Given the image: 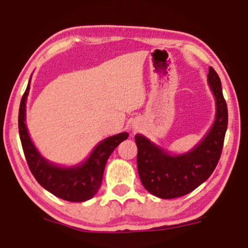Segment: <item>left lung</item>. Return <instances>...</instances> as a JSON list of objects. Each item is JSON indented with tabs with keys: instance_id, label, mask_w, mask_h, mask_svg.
Instances as JSON below:
<instances>
[{
	"instance_id": "8db88e82",
	"label": "left lung",
	"mask_w": 248,
	"mask_h": 248,
	"mask_svg": "<svg viewBox=\"0 0 248 248\" xmlns=\"http://www.w3.org/2000/svg\"><path fill=\"white\" fill-rule=\"evenodd\" d=\"M208 84L216 99L215 123L189 153L170 155L142 135L135 136L139 177L145 189L156 197L173 199L190 193L207 181L217 166L227 130L228 110L220 78L211 66Z\"/></svg>"
}]
</instances>
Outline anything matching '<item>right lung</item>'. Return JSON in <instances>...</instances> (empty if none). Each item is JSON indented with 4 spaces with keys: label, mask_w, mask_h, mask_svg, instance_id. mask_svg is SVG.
Listing matches in <instances>:
<instances>
[{
    "label": "right lung",
    "mask_w": 248,
    "mask_h": 248,
    "mask_svg": "<svg viewBox=\"0 0 248 248\" xmlns=\"http://www.w3.org/2000/svg\"><path fill=\"white\" fill-rule=\"evenodd\" d=\"M30 79L20 102L19 134L31 173L41 186L62 200L71 202L90 200L100 189L108 158L117 146L128 138L129 134L121 132L99 142L89 158L79 165L62 167L48 162L34 147L26 125V102L30 90Z\"/></svg>",
    "instance_id": "1"
}]
</instances>
